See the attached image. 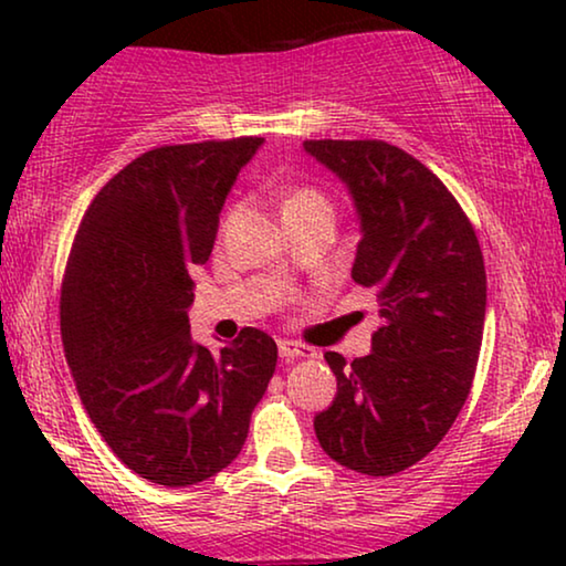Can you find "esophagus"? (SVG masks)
<instances>
[{
	"label": "esophagus",
	"mask_w": 566,
	"mask_h": 566,
	"mask_svg": "<svg viewBox=\"0 0 566 566\" xmlns=\"http://www.w3.org/2000/svg\"><path fill=\"white\" fill-rule=\"evenodd\" d=\"M277 350H281V358H285V360L316 358L314 347L301 345V343H296V339H281V343H277Z\"/></svg>",
	"instance_id": "1"
}]
</instances>
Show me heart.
I'll list each match as a JSON object with an SVG mask.
<instances>
[{"label": "heart", "instance_id": "1", "mask_svg": "<svg viewBox=\"0 0 566 566\" xmlns=\"http://www.w3.org/2000/svg\"><path fill=\"white\" fill-rule=\"evenodd\" d=\"M296 203H324L322 196H316L314 190H298L285 200V206H296Z\"/></svg>", "mask_w": 566, "mask_h": 566}]
</instances>
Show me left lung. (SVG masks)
I'll return each instance as SVG.
<instances>
[{
    "mask_svg": "<svg viewBox=\"0 0 566 566\" xmlns=\"http://www.w3.org/2000/svg\"><path fill=\"white\" fill-rule=\"evenodd\" d=\"M339 177L360 223L353 281L378 298L370 353L345 363L332 405L314 417L329 459L368 476L422 461L459 417L486 312L482 250L467 213L422 161L386 142H304Z\"/></svg>",
    "mask_w": 566,
    "mask_h": 566,
    "instance_id": "8db88e82",
    "label": "left lung"
}]
</instances>
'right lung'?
Returning <instances> with one entry per match:
<instances>
[{"mask_svg":"<svg viewBox=\"0 0 566 566\" xmlns=\"http://www.w3.org/2000/svg\"><path fill=\"white\" fill-rule=\"evenodd\" d=\"M262 138L161 146L92 200L61 289V339L76 391L138 476L188 486L242 451L275 374V339L244 327L211 353L190 335V270L211 258L219 216Z\"/></svg>","mask_w":566,"mask_h":566,"instance_id":"add662e5","label":"right lung"}]
</instances>
